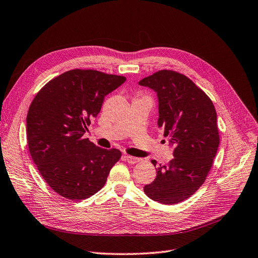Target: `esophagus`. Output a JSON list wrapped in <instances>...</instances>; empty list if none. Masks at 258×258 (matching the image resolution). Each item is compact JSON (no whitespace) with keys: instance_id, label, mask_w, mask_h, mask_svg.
<instances>
[{"instance_id":"esophagus-1","label":"esophagus","mask_w":258,"mask_h":258,"mask_svg":"<svg viewBox=\"0 0 258 258\" xmlns=\"http://www.w3.org/2000/svg\"><path fill=\"white\" fill-rule=\"evenodd\" d=\"M123 158H124L125 161H127L128 163H132V164L137 163V162L140 161V158H138V157H133V156H130V155H125L124 157H123Z\"/></svg>"}]
</instances>
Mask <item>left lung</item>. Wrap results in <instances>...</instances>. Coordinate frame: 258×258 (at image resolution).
Here are the masks:
<instances>
[{
	"label": "left lung",
	"instance_id": "left-lung-1",
	"mask_svg": "<svg viewBox=\"0 0 258 258\" xmlns=\"http://www.w3.org/2000/svg\"><path fill=\"white\" fill-rule=\"evenodd\" d=\"M158 97V127L174 148L169 165L157 166L155 180L144 185L151 199L175 205L203 185L219 145L217 115L210 98L185 76L160 71L139 81ZM156 166V160H152Z\"/></svg>",
	"mask_w": 258,
	"mask_h": 258
}]
</instances>
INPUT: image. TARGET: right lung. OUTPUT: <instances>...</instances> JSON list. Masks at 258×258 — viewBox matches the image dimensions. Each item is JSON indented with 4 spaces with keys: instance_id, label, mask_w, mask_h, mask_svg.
Instances as JSON below:
<instances>
[{
    "instance_id": "1",
    "label": "right lung",
    "mask_w": 258,
    "mask_h": 258,
    "mask_svg": "<svg viewBox=\"0 0 258 258\" xmlns=\"http://www.w3.org/2000/svg\"><path fill=\"white\" fill-rule=\"evenodd\" d=\"M126 78L93 70L69 71L36 95L26 118L31 158L47 184L62 197L82 200L101 189L120 159L116 149H101L83 138L106 95Z\"/></svg>"
}]
</instances>
